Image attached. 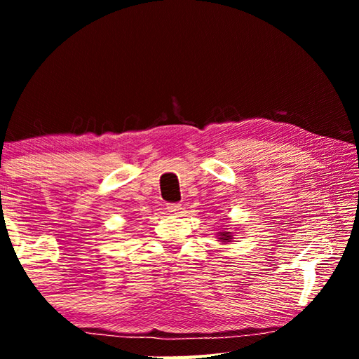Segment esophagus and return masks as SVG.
<instances>
[{
  "label": "esophagus",
  "instance_id": "1",
  "mask_svg": "<svg viewBox=\"0 0 359 359\" xmlns=\"http://www.w3.org/2000/svg\"><path fill=\"white\" fill-rule=\"evenodd\" d=\"M168 212L169 214H172V215H179V214H182V205L180 204H168Z\"/></svg>",
  "mask_w": 359,
  "mask_h": 359
}]
</instances>
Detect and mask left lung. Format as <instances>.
I'll use <instances>...</instances> for the list:
<instances>
[{
    "instance_id": "left-lung-1",
    "label": "left lung",
    "mask_w": 359,
    "mask_h": 359,
    "mask_svg": "<svg viewBox=\"0 0 359 359\" xmlns=\"http://www.w3.org/2000/svg\"><path fill=\"white\" fill-rule=\"evenodd\" d=\"M217 239L226 244V242H231V239H233V234L228 233V231H224V233H217Z\"/></svg>"
}]
</instances>
